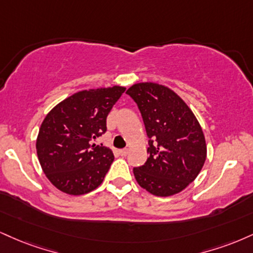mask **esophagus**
<instances>
[{
	"instance_id": "34e87169",
	"label": "esophagus",
	"mask_w": 253,
	"mask_h": 253,
	"mask_svg": "<svg viewBox=\"0 0 253 253\" xmlns=\"http://www.w3.org/2000/svg\"><path fill=\"white\" fill-rule=\"evenodd\" d=\"M119 154H120V156H123V157H126L127 154H128V150H127V148H124V150H120V151H119Z\"/></svg>"
}]
</instances>
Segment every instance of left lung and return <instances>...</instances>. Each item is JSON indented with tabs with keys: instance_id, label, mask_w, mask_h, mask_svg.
<instances>
[{
	"instance_id": "8db88e82",
	"label": "left lung",
	"mask_w": 253,
	"mask_h": 253,
	"mask_svg": "<svg viewBox=\"0 0 253 253\" xmlns=\"http://www.w3.org/2000/svg\"><path fill=\"white\" fill-rule=\"evenodd\" d=\"M126 93L138 106L150 139L147 161L133 169L136 181L158 197L180 192L197 178L206 159L205 136L197 118L163 84H136Z\"/></svg>"
}]
</instances>
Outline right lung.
<instances>
[{
    "label": "right lung",
    "mask_w": 253,
    "mask_h": 253,
    "mask_svg": "<svg viewBox=\"0 0 253 253\" xmlns=\"http://www.w3.org/2000/svg\"><path fill=\"white\" fill-rule=\"evenodd\" d=\"M125 89L114 86L78 92L44 118L36 152L44 174L60 191L80 196L102 182L113 152L92 141L106 133L107 115Z\"/></svg>",
    "instance_id": "obj_1"
}]
</instances>
